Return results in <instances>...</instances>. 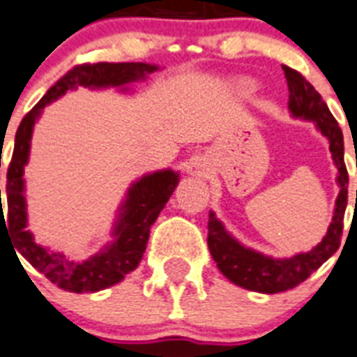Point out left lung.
Here are the masks:
<instances>
[{
  "label": "left lung",
  "instance_id": "1",
  "mask_svg": "<svg viewBox=\"0 0 357 357\" xmlns=\"http://www.w3.org/2000/svg\"><path fill=\"white\" fill-rule=\"evenodd\" d=\"M288 82V109L295 119L314 121L317 130L328 139L330 152L337 167L339 194L335 199L332 224L324 238L308 253H299L291 259H273L242 245L225 231L216 214L208 213L207 245L218 269L236 286L259 294H280L304 282L315 269H319L332 257L341 244L343 218L349 198V172L344 167L343 132L330 113L328 106L312 84L295 69L282 66Z\"/></svg>",
  "mask_w": 357,
  "mask_h": 357
}]
</instances>
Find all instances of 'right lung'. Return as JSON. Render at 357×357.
I'll return each instance as SVG.
<instances>
[{
	"instance_id": "right-lung-1",
	"label": "right lung",
	"mask_w": 357,
	"mask_h": 357,
	"mask_svg": "<svg viewBox=\"0 0 357 357\" xmlns=\"http://www.w3.org/2000/svg\"><path fill=\"white\" fill-rule=\"evenodd\" d=\"M158 66L143 62L123 63H82L63 75L53 88L42 97V100L23 117L20 123L14 152L7 170V220L3 216V204L0 199V227L5 224L7 233L14 242V248L23 255V259L43 273L58 288L73 294H88L109 288L121 282L124 275L137 268L143 259L150 227L153 225L165 204L172 196L174 188L179 183V174L174 170H158L137 179L128 188L126 199L119 208L117 222L113 227V242L104 245L97 255L84 262L69 260L66 255L51 251L36 244L33 233L27 231V204H25V165L29 161L31 137L34 123L42 109L62 97L68 89L77 86L91 89L121 88L126 91V84L144 80L146 75L158 71ZM1 198V188H0ZM16 253V251H14ZM18 257V255H16Z\"/></svg>"
}]
</instances>
